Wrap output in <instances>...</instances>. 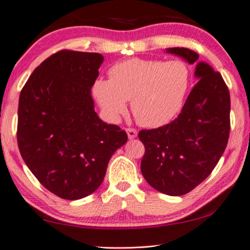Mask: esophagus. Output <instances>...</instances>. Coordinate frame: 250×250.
Masks as SVG:
<instances>
[{
    "mask_svg": "<svg viewBox=\"0 0 250 250\" xmlns=\"http://www.w3.org/2000/svg\"><path fill=\"white\" fill-rule=\"evenodd\" d=\"M125 131H126V133H128L129 139H133V138H136L137 135H138L137 130L133 129V128H126Z\"/></svg>",
    "mask_w": 250,
    "mask_h": 250,
    "instance_id": "34e87169",
    "label": "esophagus"
}]
</instances>
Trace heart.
Wrapping results in <instances>:
<instances>
[{"label":"heart","instance_id":"1","mask_svg":"<svg viewBox=\"0 0 250 250\" xmlns=\"http://www.w3.org/2000/svg\"><path fill=\"white\" fill-rule=\"evenodd\" d=\"M110 80L99 78L93 94L111 121H118L131 100L132 113L141 125L157 128L181 112L191 86L189 67L182 61L130 58L109 70Z\"/></svg>","mask_w":250,"mask_h":250}]
</instances>
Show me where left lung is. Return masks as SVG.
<instances>
[{"label": "left lung", "instance_id": "1", "mask_svg": "<svg viewBox=\"0 0 250 250\" xmlns=\"http://www.w3.org/2000/svg\"><path fill=\"white\" fill-rule=\"evenodd\" d=\"M166 51L195 64L199 81L174 121L139 132L145 146L140 169L155 189L178 196L202 183L221 158L230 132V94L221 74L197 62L195 51L177 47Z\"/></svg>", "mask_w": 250, "mask_h": 250}]
</instances>
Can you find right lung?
I'll return each instance as SVG.
<instances>
[{"label": "right lung", "instance_id": "right-lung-1", "mask_svg": "<svg viewBox=\"0 0 250 250\" xmlns=\"http://www.w3.org/2000/svg\"><path fill=\"white\" fill-rule=\"evenodd\" d=\"M103 59L58 51L33 70L20 93L19 150L37 180L65 200L98 189L111 156L128 140L125 130L94 111L91 88Z\"/></svg>", "mask_w": 250, "mask_h": 250}]
</instances>
